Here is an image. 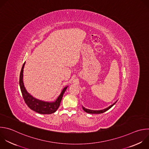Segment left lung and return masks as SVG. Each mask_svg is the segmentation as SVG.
Returning <instances> with one entry per match:
<instances>
[{"label": "left lung", "instance_id": "obj_1", "mask_svg": "<svg viewBox=\"0 0 149 149\" xmlns=\"http://www.w3.org/2000/svg\"><path fill=\"white\" fill-rule=\"evenodd\" d=\"M117 101H116L115 103H113L112 105H111V106H109V107H108V108H105V109H102V110H100V111H93V110H91V109H86V108H85L83 106L82 107V109H83V110L85 111V112H86V113H96V114H98V113H104V112H106V111H107L108 110H109L110 108H111L116 102H117Z\"/></svg>", "mask_w": 149, "mask_h": 149}]
</instances>
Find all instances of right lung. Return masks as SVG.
<instances>
[{
	"label": "right lung",
	"mask_w": 149,
	"mask_h": 149,
	"mask_svg": "<svg viewBox=\"0 0 149 149\" xmlns=\"http://www.w3.org/2000/svg\"><path fill=\"white\" fill-rule=\"evenodd\" d=\"M25 63L23 64V67L21 70L20 78H19V84L21 89V92L24 100L25 103L31 110L40 113V114H52L54 113L59 108L60 105L61 101L65 92L67 86H65L63 90L60 95L58 96L57 100L54 102H45L34 97L31 96L26 89L24 83H23V68L24 67Z\"/></svg>",
	"instance_id": "obj_1"
}]
</instances>
